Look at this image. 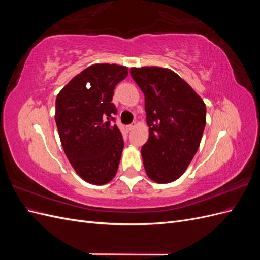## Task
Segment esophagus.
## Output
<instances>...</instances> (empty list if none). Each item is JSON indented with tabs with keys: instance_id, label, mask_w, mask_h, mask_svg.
I'll list each match as a JSON object with an SVG mask.
<instances>
[{
	"instance_id": "esophagus-1",
	"label": "esophagus",
	"mask_w": 260,
	"mask_h": 260,
	"mask_svg": "<svg viewBox=\"0 0 260 260\" xmlns=\"http://www.w3.org/2000/svg\"><path fill=\"white\" fill-rule=\"evenodd\" d=\"M133 127H135V125H133V124H128L127 127H125V129H127L128 131H130V130H132V129H133Z\"/></svg>"
}]
</instances>
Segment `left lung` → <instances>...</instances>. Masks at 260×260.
I'll list each match as a JSON object with an SVG mask.
<instances>
[{
  "label": "left lung",
  "instance_id": "obj_1",
  "mask_svg": "<svg viewBox=\"0 0 260 260\" xmlns=\"http://www.w3.org/2000/svg\"><path fill=\"white\" fill-rule=\"evenodd\" d=\"M145 96L147 142L141 148L148 178L169 183L183 175L201 143L206 105L182 78L167 68H131Z\"/></svg>",
  "mask_w": 260,
  "mask_h": 260
}]
</instances>
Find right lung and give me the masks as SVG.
Returning <instances> with one entry per match:
<instances>
[{"instance_id":"right-lung-1","label":"right lung","mask_w":260,"mask_h":260,"mask_svg":"<svg viewBox=\"0 0 260 260\" xmlns=\"http://www.w3.org/2000/svg\"><path fill=\"white\" fill-rule=\"evenodd\" d=\"M128 76V68L95 64L62 88L55 103L60 142L72 166L84 181L108 183L117 172L123 139L116 124L112 103L115 86Z\"/></svg>"}]
</instances>
